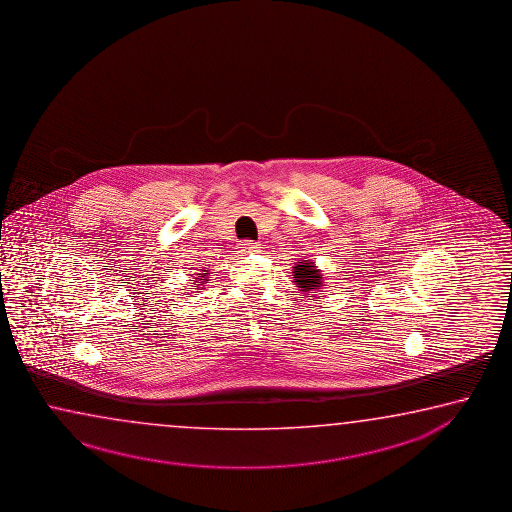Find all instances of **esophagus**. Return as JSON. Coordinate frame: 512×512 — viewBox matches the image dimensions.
Returning <instances> with one entry per match:
<instances>
[{
    "label": "esophagus",
    "mask_w": 512,
    "mask_h": 512,
    "mask_svg": "<svg viewBox=\"0 0 512 512\" xmlns=\"http://www.w3.org/2000/svg\"><path fill=\"white\" fill-rule=\"evenodd\" d=\"M242 245V249L245 252H256L260 249V245L258 243L251 242V240H245V242L240 243Z\"/></svg>",
    "instance_id": "obj_1"
}]
</instances>
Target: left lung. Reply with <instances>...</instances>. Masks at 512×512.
Returning a JSON list of instances; mask_svg holds the SVG:
<instances>
[{"instance_id": "obj_1", "label": "left lung", "mask_w": 512, "mask_h": 512, "mask_svg": "<svg viewBox=\"0 0 512 512\" xmlns=\"http://www.w3.org/2000/svg\"><path fill=\"white\" fill-rule=\"evenodd\" d=\"M294 278H296V285H298L299 290L303 294H312L314 290H319L323 287L321 270L317 269L314 261H299V265L294 267Z\"/></svg>"}]
</instances>
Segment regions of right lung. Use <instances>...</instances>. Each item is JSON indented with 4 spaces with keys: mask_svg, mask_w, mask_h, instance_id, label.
Returning a JSON list of instances; mask_svg holds the SVG:
<instances>
[{
    "mask_svg": "<svg viewBox=\"0 0 512 512\" xmlns=\"http://www.w3.org/2000/svg\"><path fill=\"white\" fill-rule=\"evenodd\" d=\"M204 274H207V270H204ZM204 274H202V276H198V278H204ZM205 281H207V279H205ZM200 283H202V281H200Z\"/></svg>",
    "mask_w": 512,
    "mask_h": 512,
    "instance_id": "right-lung-1",
    "label": "right lung"
}]
</instances>
